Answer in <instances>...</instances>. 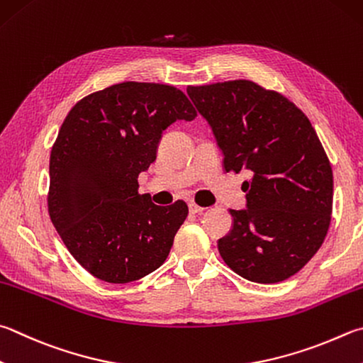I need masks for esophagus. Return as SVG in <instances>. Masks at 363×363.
<instances>
[{
	"label": "esophagus",
	"instance_id": "obj_1",
	"mask_svg": "<svg viewBox=\"0 0 363 363\" xmlns=\"http://www.w3.org/2000/svg\"><path fill=\"white\" fill-rule=\"evenodd\" d=\"M189 209H190V213H192V214H200L206 208L199 206V204H196V203H189Z\"/></svg>",
	"mask_w": 363,
	"mask_h": 363
}]
</instances>
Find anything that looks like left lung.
I'll list each match as a JSON object with an SVG mask.
<instances>
[{
  "label": "left lung",
  "instance_id": "1",
  "mask_svg": "<svg viewBox=\"0 0 363 363\" xmlns=\"http://www.w3.org/2000/svg\"><path fill=\"white\" fill-rule=\"evenodd\" d=\"M213 128L223 169H247L246 209H230L233 227L217 241L223 262L242 278L274 284L306 265L332 219L333 173L303 111L252 81L189 85Z\"/></svg>",
  "mask_w": 363,
  "mask_h": 363
}]
</instances>
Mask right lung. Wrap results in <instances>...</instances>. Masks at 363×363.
Returning a JSON list of instances; mask_svg holds the SVG:
<instances>
[{
    "label": "right lung",
    "instance_id": "obj_1",
    "mask_svg": "<svg viewBox=\"0 0 363 363\" xmlns=\"http://www.w3.org/2000/svg\"><path fill=\"white\" fill-rule=\"evenodd\" d=\"M196 111L173 85L122 82L77 101L52 146L48 206L71 255L111 284L138 281L167 260L187 204L157 206L138 176L163 130Z\"/></svg>",
    "mask_w": 363,
    "mask_h": 363
}]
</instances>
